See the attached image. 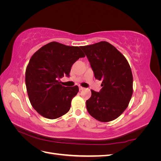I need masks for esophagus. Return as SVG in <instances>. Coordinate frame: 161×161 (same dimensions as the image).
<instances>
[{
	"instance_id": "34e87169",
	"label": "esophagus",
	"mask_w": 161,
	"mask_h": 161,
	"mask_svg": "<svg viewBox=\"0 0 161 161\" xmlns=\"http://www.w3.org/2000/svg\"><path fill=\"white\" fill-rule=\"evenodd\" d=\"M85 88L84 87H82V86H79V90L80 91H82V90H83Z\"/></svg>"
}]
</instances>
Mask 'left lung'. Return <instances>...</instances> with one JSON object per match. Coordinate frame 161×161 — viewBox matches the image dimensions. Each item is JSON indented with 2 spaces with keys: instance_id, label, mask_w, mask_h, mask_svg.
Returning a JSON list of instances; mask_svg holds the SVG:
<instances>
[{
  "instance_id": "left-lung-1",
  "label": "left lung",
  "mask_w": 161,
  "mask_h": 161,
  "mask_svg": "<svg viewBox=\"0 0 161 161\" xmlns=\"http://www.w3.org/2000/svg\"><path fill=\"white\" fill-rule=\"evenodd\" d=\"M95 79L102 80L100 92L91 91L86 101L89 114L101 122L118 118L128 108L133 94V76L125 56L107 42L81 46Z\"/></svg>"
}]
</instances>
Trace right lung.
I'll return each mask as SVG.
<instances>
[{
	"label": "right lung",
	"mask_w": 161,
	"mask_h": 161,
	"mask_svg": "<svg viewBox=\"0 0 161 161\" xmlns=\"http://www.w3.org/2000/svg\"><path fill=\"white\" fill-rule=\"evenodd\" d=\"M85 56L80 47L56 42L47 43L33 53L26 68L25 84L29 99L39 114L53 119L70 110L79 86L65 87L58 79L65 75L69 76L73 64Z\"/></svg>",
	"instance_id": "1"
}]
</instances>
